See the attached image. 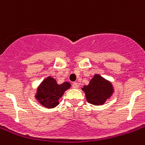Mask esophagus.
<instances>
[{"mask_svg":"<svg viewBox=\"0 0 145 145\" xmlns=\"http://www.w3.org/2000/svg\"><path fill=\"white\" fill-rule=\"evenodd\" d=\"M72 86H73V88L77 89V87H78V84H77V82H74V83L72 84Z\"/></svg>","mask_w":145,"mask_h":145,"instance_id":"obj_1","label":"esophagus"}]
</instances>
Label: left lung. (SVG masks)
Returning <instances> with one entry per match:
<instances>
[{"label": "left lung", "instance_id": "left-lung-1", "mask_svg": "<svg viewBox=\"0 0 145 145\" xmlns=\"http://www.w3.org/2000/svg\"><path fill=\"white\" fill-rule=\"evenodd\" d=\"M86 95L89 103L94 105H101L105 104L114 93L111 83L99 74H95L88 85L82 88Z\"/></svg>", "mask_w": 145, "mask_h": 145}]
</instances>
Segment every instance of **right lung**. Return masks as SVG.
<instances>
[{
  "instance_id": "1",
  "label": "right lung",
  "mask_w": 145,
  "mask_h": 145,
  "mask_svg": "<svg viewBox=\"0 0 145 145\" xmlns=\"http://www.w3.org/2000/svg\"><path fill=\"white\" fill-rule=\"evenodd\" d=\"M70 87V83L65 82L58 84L56 80L50 76L44 79L37 87L35 98L45 108H53L59 105V99Z\"/></svg>"
}]
</instances>
